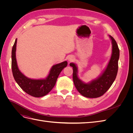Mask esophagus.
Here are the masks:
<instances>
[{"instance_id": "esophagus-1", "label": "esophagus", "mask_w": 133, "mask_h": 133, "mask_svg": "<svg viewBox=\"0 0 133 133\" xmlns=\"http://www.w3.org/2000/svg\"><path fill=\"white\" fill-rule=\"evenodd\" d=\"M73 60H74V57H72V56L69 57V58H68V60H69V62H72Z\"/></svg>"}]
</instances>
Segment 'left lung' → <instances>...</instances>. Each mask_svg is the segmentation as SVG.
I'll return each instance as SVG.
<instances>
[{"label": "left lung", "instance_id": "8db88e82", "mask_svg": "<svg viewBox=\"0 0 133 133\" xmlns=\"http://www.w3.org/2000/svg\"><path fill=\"white\" fill-rule=\"evenodd\" d=\"M112 42V54L105 71L101 76L88 84L84 83L78 77V69L74 63H70L73 68V79L77 90L87 98H95L102 96L109 89L114 82L118 70L119 49L115 39L109 36Z\"/></svg>", "mask_w": 133, "mask_h": 133}]
</instances>
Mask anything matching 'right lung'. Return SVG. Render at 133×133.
Returning <instances> with one entry per match:
<instances>
[{"instance_id": "1", "label": "right lung", "mask_w": 133, "mask_h": 133, "mask_svg": "<svg viewBox=\"0 0 133 133\" xmlns=\"http://www.w3.org/2000/svg\"><path fill=\"white\" fill-rule=\"evenodd\" d=\"M17 42L16 39L11 51V69L15 80L22 90L29 95L37 98L45 96L54 88L60 72L67 66V62L53 65L45 79L28 78L20 71L17 65L15 56Z\"/></svg>"}]
</instances>
